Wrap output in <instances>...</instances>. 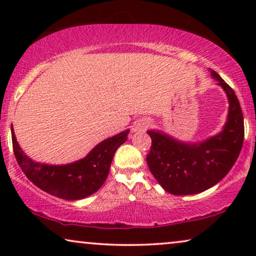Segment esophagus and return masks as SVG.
I'll return each instance as SVG.
<instances>
[{
    "label": "esophagus",
    "mask_w": 256,
    "mask_h": 256,
    "mask_svg": "<svg viewBox=\"0 0 256 256\" xmlns=\"http://www.w3.org/2000/svg\"><path fill=\"white\" fill-rule=\"evenodd\" d=\"M150 122L148 120H140L138 122H136V124L132 126V132H144L146 128H148Z\"/></svg>",
    "instance_id": "34e87169"
}]
</instances>
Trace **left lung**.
<instances>
[{
    "mask_svg": "<svg viewBox=\"0 0 256 256\" xmlns=\"http://www.w3.org/2000/svg\"><path fill=\"white\" fill-rule=\"evenodd\" d=\"M208 71L228 100L226 122L218 134L185 142L158 129L146 132L152 138L146 163L160 186L171 194H197L214 186L232 169L242 148L244 129L239 100L218 73Z\"/></svg>",
    "mask_w": 256,
    "mask_h": 256,
    "instance_id": "left-lung-1",
    "label": "left lung"
}]
</instances>
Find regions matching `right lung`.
<instances>
[{"instance_id":"add662e5","label":"right lung","mask_w":256,"mask_h":256,"mask_svg":"<svg viewBox=\"0 0 256 256\" xmlns=\"http://www.w3.org/2000/svg\"><path fill=\"white\" fill-rule=\"evenodd\" d=\"M129 129L96 144L82 160L68 164L40 163L30 158L17 142L12 124L14 154L24 174L40 190L66 200H80L96 194L106 180L114 154L127 141Z\"/></svg>"}]
</instances>
